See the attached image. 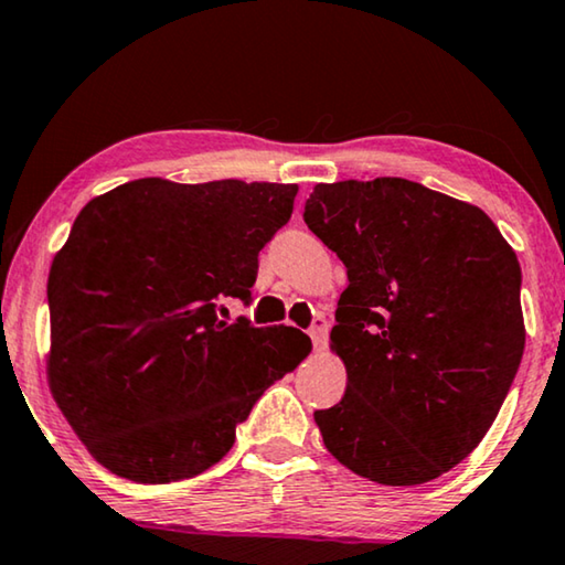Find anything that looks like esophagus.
Wrapping results in <instances>:
<instances>
[{"label": "esophagus", "instance_id": "esophagus-1", "mask_svg": "<svg viewBox=\"0 0 565 565\" xmlns=\"http://www.w3.org/2000/svg\"><path fill=\"white\" fill-rule=\"evenodd\" d=\"M309 337H311V344H315V349L324 347L327 344V337H329V321L324 317H317L315 321H311Z\"/></svg>", "mask_w": 565, "mask_h": 565}]
</instances>
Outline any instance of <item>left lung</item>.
<instances>
[{
	"label": "left lung",
	"mask_w": 565,
	"mask_h": 565,
	"mask_svg": "<svg viewBox=\"0 0 565 565\" xmlns=\"http://www.w3.org/2000/svg\"><path fill=\"white\" fill-rule=\"evenodd\" d=\"M303 221L347 266L331 347L342 402L327 450L382 486L440 478L476 450L523 360L521 264L478 205L405 178L319 183Z\"/></svg>",
	"instance_id": "obj_1"
}]
</instances>
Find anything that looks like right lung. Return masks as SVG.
Segmentation results:
<instances>
[{"label": "right lung", "mask_w": 565, "mask_h": 565, "mask_svg": "<svg viewBox=\"0 0 565 565\" xmlns=\"http://www.w3.org/2000/svg\"><path fill=\"white\" fill-rule=\"evenodd\" d=\"M297 185L140 178L89 201L50 268L52 397L115 476L175 482L216 465L258 397L311 352L294 327L221 321L254 301L258 250Z\"/></svg>", "instance_id": "add662e5"}]
</instances>
